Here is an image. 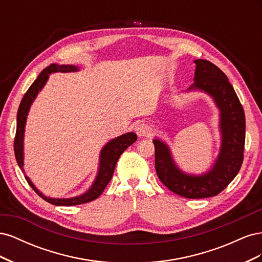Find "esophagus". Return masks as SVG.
Returning a JSON list of instances; mask_svg holds the SVG:
<instances>
[{
	"label": "esophagus",
	"mask_w": 262,
	"mask_h": 262,
	"mask_svg": "<svg viewBox=\"0 0 262 262\" xmlns=\"http://www.w3.org/2000/svg\"><path fill=\"white\" fill-rule=\"evenodd\" d=\"M134 131H136V133L139 137H146L150 132V128L147 123L140 122L136 126H134Z\"/></svg>",
	"instance_id": "obj_1"
}]
</instances>
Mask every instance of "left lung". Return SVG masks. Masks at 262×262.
Listing matches in <instances>:
<instances>
[{
  "instance_id": "1",
  "label": "left lung",
  "mask_w": 262,
  "mask_h": 262,
  "mask_svg": "<svg viewBox=\"0 0 262 262\" xmlns=\"http://www.w3.org/2000/svg\"><path fill=\"white\" fill-rule=\"evenodd\" d=\"M194 83L186 92H203L220 110V153L212 167L192 175L181 170L169 146L155 138V168L157 176L170 191L188 199H202L219 194L238 173L245 147V114L227 76L208 60H194Z\"/></svg>"
}]
</instances>
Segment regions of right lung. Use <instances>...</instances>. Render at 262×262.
I'll use <instances>...</instances> for the list:
<instances>
[{
	"mask_svg": "<svg viewBox=\"0 0 262 262\" xmlns=\"http://www.w3.org/2000/svg\"><path fill=\"white\" fill-rule=\"evenodd\" d=\"M78 68L72 64H50L42 72L38 75L37 80L31 84V86L24 95V97L20 101V105L17 112V128H16V136H15L14 140V152L15 157H16L17 164L19 168L25 175V170H24V134H25V126L27 121V116L29 113L30 106L33 105L34 100L36 99L37 95L39 94L46 83L49 80V75L51 73H57V72H77ZM138 137L136 133L129 132L124 133L120 137H117L116 139L110 140L108 143L101 148L100 155H99V165H98V171L95 180L91 188L85 191L83 194L76 195L73 198H50L46 196L43 193H41L39 190L36 188V186L33 184V181L29 179L28 176L25 175V179L29 184V186L33 188L36 193L41 196L43 200L49 202L54 205H66V207H71V205H77V204H83L86 202H91L102 193L107 185L109 184L110 179H112L116 164L119 160V157L124 152V150L128 148L131 144L137 141Z\"/></svg>",
	"mask_w": 262,
	"mask_h": 262,
	"instance_id": "right-lung-1",
	"label": "right lung"
}]
</instances>
